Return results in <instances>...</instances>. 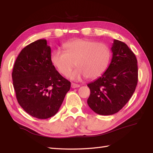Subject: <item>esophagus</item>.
<instances>
[{"mask_svg":"<svg viewBox=\"0 0 153 153\" xmlns=\"http://www.w3.org/2000/svg\"><path fill=\"white\" fill-rule=\"evenodd\" d=\"M71 87H72V88H77V87H79L80 85H78V84H76L75 83H71Z\"/></svg>","mask_w":153,"mask_h":153,"instance_id":"esophagus-1","label":"esophagus"}]
</instances>
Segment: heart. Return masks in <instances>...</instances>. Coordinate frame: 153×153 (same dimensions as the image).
Listing matches in <instances>:
<instances>
[{
	"instance_id": "heart-1",
	"label": "heart",
	"mask_w": 153,
	"mask_h": 153,
	"mask_svg": "<svg viewBox=\"0 0 153 153\" xmlns=\"http://www.w3.org/2000/svg\"><path fill=\"white\" fill-rule=\"evenodd\" d=\"M64 49H54L51 61L59 72L68 76L73 68L78 67L70 75L71 79L79 80L83 77L93 79L105 72L110 62L111 51L104 43L87 39H76L62 45Z\"/></svg>"
}]
</instances>
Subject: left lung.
Here are the masks:
<instances>
[{
    "label": "left lung",
    "instance_id": "8db88e82",
    "mask_svg": "<svg viewBox=\"0 0 153 153\" xmlns=\"http://www.w3.org/2000/svg\"><path fill=\"white\" fill-rule=\"evenodd\" d=\"M112 58L101 77L87 84L91 93L87 104L95 113L111 115L129 101L138 82L137 60L128 45L114 39Z\"/></svg>",
    "mask_w": 153,
    "mask_h": 153
}]
</instances>
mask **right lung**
Wrapping results in <instances>:
<instances>
[{
	"label": "right lung",
	"instance_id": "add662e5",
	"mask_svg": "<svg viewBox=\"0 0 153 153\" xmlns=\"http://www.w3.org/2000/svg\"><path fill=\"white\" fill-rule=\"evenodd\" d=\"M47 40L39 39L24 47L13 68L16 99L29 114L39 119L54 116L62 104L71 83L55 69Z\"/></svg>",
	"mask_w": 153,
	"mask_h": 153
}]
</instances>
